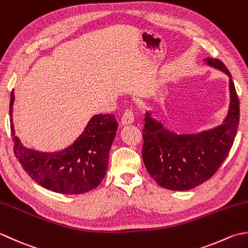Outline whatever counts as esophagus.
I'll list each match as a JSON object with an SVG mask.
<instances>
[{"instance_id":"obj_1","label":"esophagus","mask_w":248,"mask_h":248,"mask_svg":"<svg viewBox=\"0 0 248 248\" xmlns=\"http://www.w3.org/2000/svg\"><path fill=\"white\" fill-rule=\"evenodd\" d=\"M122 125H129L134 123V113L130 109H126L125 112L122 117V121H121Z\"/></svg>"}]
</instances>
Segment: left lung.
I'll return each mask as SVG.
<instances>
[{"label":"left lung","instance_id":"obj_1","mask_svg":"<svg viewBox=\"0 0 248 248\" xmlns=\"http://www.w3.org/2000/svg\"><path fill=\"white\" fill-rule=\"evenodd\" d=\"M203 61L229 77L230 104L223 123L199 133L178 134L150 111L144 114V166L156 183L170 190H188L208 181L228 156L236 136L240 104L231 75L219 60Z\"/></svg>","mask_w":248,"mask_h":248}]
</instances>
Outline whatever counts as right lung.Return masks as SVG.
I'll return each mask as SVG.
<instances>
[{
  "label": "right lung",
  "mask_w": 248,
  "mask_h": 248,
  "mask_svg": "<svg viewBox=\"0 0 248 248\" xmlns=\"http://www.w3.org/2000/svg\"><path fill=\"white\" fill-rule=\"evenodd\" d=\"M14 90L9 115L15 154L23 169L40 186L64 195L84 194L102 183L108 170L109 153L118 130L113 114H95L79 137L61 151L42 152L24 146L15 135Z\"/></svg>",
  "instance_id": "obj_1"
}]
</instances>
